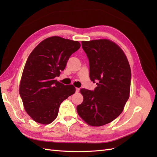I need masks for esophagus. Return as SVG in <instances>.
I'll list each match as a JSON object with an SVG mask.
<instances>
[{
    "label": "esophagus",
    "instance_id": "esophagus-1",
    "mask_svg": "<svg viewBox=\"0 0 157 157\" xmlns=\"http://www.w3.org/2000/svg\"><path fill=\"white\" fill-rule=\"evenodd\" d=\"M79 91H80V88H76V92H79Z\"/></svg>",
    "mask_w": 157,
    "mask_h": 157
}]
</instances>
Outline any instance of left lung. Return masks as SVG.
I'll return each mask as SVG.
<instances>
[{
    "instance_id": "1",
    "label": "left lung",
    "mask_w": 157,
    "mask_h": 157,
    "mask_svg": "<svg viewBox=\"0 0 157 157\" xmlns=\"http://www.w3.org/2000/svg\"><path fill=\"white\" fill-rule=\"evenodd\" d=\"M89 59L90 78L98 86L94 91L80 89L83 101L78 115L90 126L112 122L124 110L130 97L131 69L124 52L109 39L82 41Z\"/></svg>"
}]
</instances>
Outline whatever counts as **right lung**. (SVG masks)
I'll return each mask as SVG.
<instances>
[{
  "label": "right lung",
  "mask_w": 157,
  "mask_h": 157,
  "mask_svg": "<svg viewBox=\"0 0 157 157\" xmlns=\"http://www.w3.org/2000/svg\"><path fill=\"white\" fill-rule=\"evenodd\" d=\"M80 47L78 41L58 36L40 42L28 57L19 87L23 107L33 121L48 124L58 116L60 104L75 93L72 84L57 80L71 54Z\"/></svg>",
  "instance_id": "obj_1"
}]
</instances>
